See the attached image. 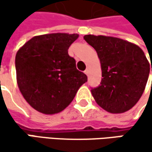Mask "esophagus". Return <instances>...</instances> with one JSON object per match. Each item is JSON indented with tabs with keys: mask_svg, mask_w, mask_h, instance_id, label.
Returning <instances> with one entry per match:
<instances>
[{
	"mask_svg": "<svg viewBox=\"0 0 152 152\" xmlns=\"http://www.w3.org/2000/svg\"><path fill=\"white\" fill-rule=\"evenodd\" d=\"M84 73H85V74H86V75L88 76V74H89V70H88V69H86V70L84 71Z\"/></svg>",
	"mask_w": 152,
	"mask_h": 152,
	"instance_id": "obj_1",
	"label": "esophagus"
}]
</instances>
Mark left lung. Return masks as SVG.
I'll use <instances>...</instances> for the list:
<instances>
[{
    "label": "left lung",
    "instance_id": "1",
    "mask_svg": "<svg viewBox=\"0 0 152 152\" xmlns=\"http://www.w3.org/2000/svg\"><path fill=\"white\" fill-rule=\"evenodd\" d=\"M83 39L96 50L101 64L103 78L91 89L95 101L111 113L129 111L143 93L152 63L139 46L121 39L91 34Z\"/></svg>",
    "mask_w": 152,
    "mask_h": 152
}]
</instances>
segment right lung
Segmentation results:
<instances>
[{
  "instance_id": "1",
  "label": "right lung",
  "mask_w": 152,
  "mask_h": 152,
  "mask_svg": "<svg viewBox=\"0 0 152 152\" xmlns=\"http://www.w3.org/2000/svg\"><path fill=\"white\" fill-rule=\"evenodd\" d=\"M78 34L51 33L35 36L16 53L15 70L18 88L35 110L54 114L74 99L78 89L87 82L69 55Z\"/></svg>"
}]
</instances>
